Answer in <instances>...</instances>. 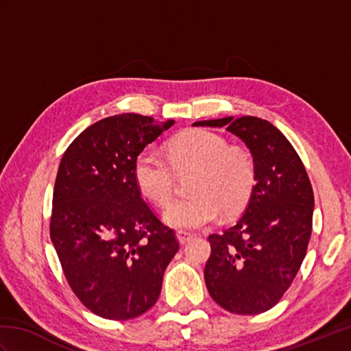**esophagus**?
<instances>
[{
	"instance_id": "obj_1",
	"label": "esophagus",
	"mask_w": 351,
	"mask_h": 351,
	"mask_svg": "<svg viewBox=\"0 0 351 351\" xmlns=\"http://www.w3.org/2000/svg\"><path fill=\"white\" fill-rule=\"evenodd\" d=\"M176 238H178V241H180V244H185V243H189L191 240V234L182 232V230H180V232H176Z\"/></svg>"
}]
</instances>
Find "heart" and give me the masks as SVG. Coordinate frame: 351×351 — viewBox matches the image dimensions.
Masks as SVG:
<instances>
[{
	"label": "heart",
	"mask_w": 351,
	"mask_h": 351,
	"mask_svg": "<svg viewBox=\"0 0 351 351\" xmlns=\"http://www.w3.org/2000/svg\"><path fill=\"white\" fill-rule=\"evenodd\" d=\"M176 171L195 170L189 197L171 202L164 211L169 226L195 230L210 225L219 211L235 214L247 202L255 184V162L241 147L229 146L217 132L195 130L182 134L169 147ZM152 151H143L134 162V180L141 195L156 205L173 196L175 171Z\"/></svg>",
	"instance_id": "1"
}]
</instances>
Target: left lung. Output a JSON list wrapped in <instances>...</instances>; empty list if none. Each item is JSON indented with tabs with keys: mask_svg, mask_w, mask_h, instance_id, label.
<instances>
[{
	"mask_svg": "<svg viewBox=\"0 0 351 351\" xmlns=\"http://www.w3.org/2000/svg\"><path fill=\"white\" fill-rule=\"evenodd\" d=\"M193 125L225 126L253 156L255 185L244 214L234 226L208 237L205 282L223 309L261 314L282 299L306 255L314 214L306 169L287 137L264 119L230 116Z\"/></svg>",
	"mask_w": 351,
	"mask_h": 351,
	"instance_id": "1",
	"label": "left lung"
}]
</instances>
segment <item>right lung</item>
<instances>
[{
    "label": "right lung",
    "instance_id": "obj_1",
    "mask_svg": "<svg viewBox=\"0 0 351 351\" xmlns=\"http://www.w3.org/2000/svg\"><path fill=\"white\" fill-rule=\"evenodd\" d=\"M173 123L106 117L72 141L58 166L51 241L73 293L102 318L121 322L151 309L180 249L134 180L137 156Z\"/></svg>",
    "mask_w": 351,
    "mask_h": 351
}]
</instances>
